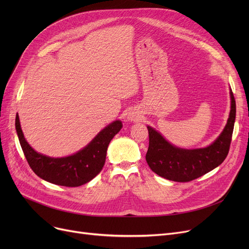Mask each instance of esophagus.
I'll return each mask as SVG.
<instances>
[{
	"label": "esophagus",
	"instance_id": "1",
	"mask_svg": "<svg viewBox=\"0 0 249 249\" xmlns=\"http://www.w3.org/2000/svg\"><path fill=\"white\" fill-rule=\"evenodd\" d=\"M127 120L130 122H134L138 120V115L134 111H130L127 115Z\"/></svg>",
	"mask_w": 249,
	"mask_h": 249
}]
</instances>
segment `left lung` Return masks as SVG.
<instances>
[{
	"label": "left lung",
	"instance_id": "8db88e82",
	"mask_svg": "<svg viewBox=\"0 0 249 249\" xmlns=\"http://www.w3.org/2000/svg\"><path fill=\"white\" fill-rule=\"evenodd\" d=\"M229 94L231 104L227 123L220 135L206 147H178L158 130L147 126L149 146L145 159L153 173L169 180L184 182L204 176L224 161L229 151L236 117V104L231 88Z\"/></svg>",
	"mask_w": 249,
	"mask_h": 249
}]
</instances>
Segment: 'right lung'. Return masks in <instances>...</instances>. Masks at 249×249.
Returning a JSON list of instances; mask_svg holds the SVG:
<instances>
[{
	"instance_id": "1",
	"label": "right lung",
	"mask_w": 249,
	"mask_h": 249,
	"mask_svg": "<svg viewBox=\"0 0 249 249\" xmlns=\"http://www.w3.org/2000/svg\"><path fill=\"white\" fill-rule=\"evenodd\" d=\"M15 126L25 158L39 178L57 186L80 187L102 171L109 143L120 131L123 124L120 120L113 121L102 129L84 148L63 158H50L32 148L24 137L18 114Z\"/></svg>"
}]
</instances>
